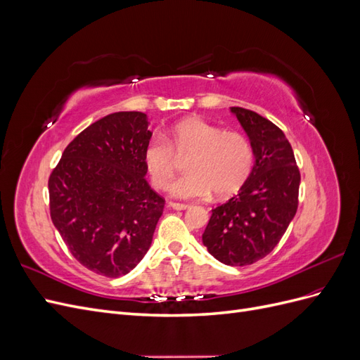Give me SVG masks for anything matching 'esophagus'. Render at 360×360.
I'll list each match as a JSON object with an SVG mask.
<instances>
[{"instance_id": "1", "label": "esophagus", "mask_w": 360, "mask_h": 360, "mask_svg": "<svg viewBox=\"0 0 360 360\" xmlns=\"http://www.w3.org/2000/svg\"><path fill=\"white\" fill-rule=\"evenodd\" d=\"M169 207H171L172 210H186V209H189V205H188V204L174 202V201H171V202H169Z\"/></svg>"}]
</instances>
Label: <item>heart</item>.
Masks as SVG:
<instances>
[{"instance_id": "b5f03b06", "label": "heart", "mask_w": 360, "mask_h": 360, "mask_svg": "<svg viewBox=\"0 0 360 360\" xmlns=\"http://www.w3.org/2000/svg\"><path fill=\"white\" fill-rule=\"evenodd\" d=\"M168 142L153 138L144 148V165L151 183L165 189L176 171L178 158H186L188 172L169 186L174 198L195 200L213 195L225 198L236 193L254 167V148L238 132H224L201 118H186L174 124Z\"/></svg>"}]
</instances>
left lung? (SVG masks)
Segmentation results:
<instances>
[{"mask_svg": "<svg viewBox=\"0 0 360 360\" xmlns=\"http://www.w3.org/2000/svg\"><path fill=\"white\" fill-rule=\"evenodd\" d=\"M254 148L240 191L212 210L202 243L226 266H248L275 249L297 212L300 172L284 132L259 114L233 106Z\"/></svg>", "mask_w": 360, "mask_h": 360, "instance_id": "8db88e82", "label": "left lung"}]
</instances>
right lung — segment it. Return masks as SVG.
<instances>
[{
    "mask_svg": "<svg viewBox=\"0 0 360 360\" xmlns=\"http://www.w3.org/2000/svg\"><path fill=\"white\" fill-rule=\"evenodd\" d=\"M144 112L122 111L90 124L64 150L49 177L51 219L89 270L118 278L150 249L165 201L146 180Z\"/></svg>",
    "mask_w": 360,
    "mask_h": 360,
    "instance_id": "obj_1",
    "label": "right lung"
}]
</instances>
